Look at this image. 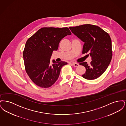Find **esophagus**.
Returning <instances> with one entry per match:
<instances>
[{"mask_svg": "<svg viewBox=\"0 0 126 126\" xmlns=\"http://www.w3.org/2000/svg\"><path fill=\"white\" fill-rule=\"evenodd\" d=\"M72 65L74 66L75 67H78L79 66V64L78 63H70Z\"/></svg>", "mask_w": 126, "mask_h": 126, "instance_id": "1", "label": "esophagus"}]
</instances>
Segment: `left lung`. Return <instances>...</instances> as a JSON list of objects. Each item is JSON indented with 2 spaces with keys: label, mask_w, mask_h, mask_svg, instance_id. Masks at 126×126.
Returning a JSON list of instances; mask_svg holds the SVG:
<instances>
[{
  "label": "left lung",
  "mask_w": 126,
  "mask_h": 126,
  "mask_svg": "<svg viewBox=\"0 0 126 126\" xmlns=\"http://www.w3.org/2000/svg\"><path fill=\"white\" fill-rule=\"evenodd\" d=\"M72 32L84 42L82 53H88L92 61L90 65L86 62L79 63L86 69L84 78L93 80L105 71L112 58V45L107 32L100 27L90 24L69 27Z\"/></svg>",
  "instance_id": "1"
}]
</instances>
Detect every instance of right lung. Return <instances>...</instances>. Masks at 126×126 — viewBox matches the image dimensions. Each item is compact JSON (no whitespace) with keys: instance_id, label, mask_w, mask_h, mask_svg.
I'll list each match as a JSON object with an SVG mask.
<instances>
[{"instance_id":"1","label":"right lung","mask_w":126,"mask_h":126,"mask_svg":"<svg viewBox=\"0 0 126 126\" xmlns=\"http://www.w3.org/2000/svg\"><path fill=\"white\" fill-rule=\"evenodd\" d=\"M67 27H43L30 37L23 51L25 69L31 80L42 88H48L59 78L61 68L67 62L53 60L50 58L53 50H57L60 41L71 35Z\"/></svg>"}]
</instances>
